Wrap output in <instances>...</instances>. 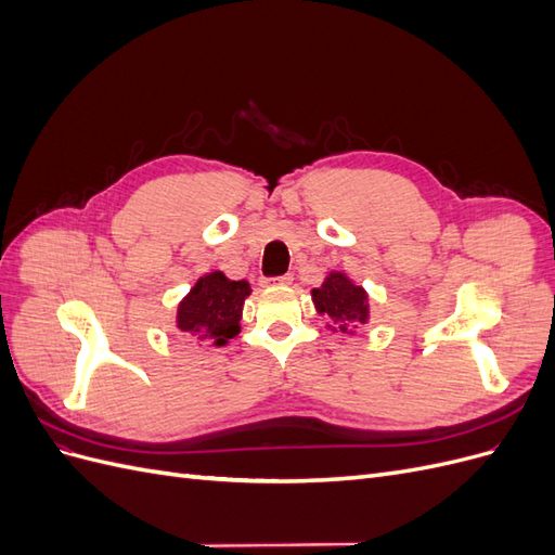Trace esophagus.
<instances>
[{
	"label": "esophagus",
	"mask_w": 555,
	"mask_h": 555,
	"mask_svg": "<svg viewBox=\"0 0 555 555\" xmlns=\"http://www.w3.org/2000/svg\"><path fill=\"white\" fill-rule=\"evenodd\" d=\"M266 282H271V284H282V287H287V284H292V282H294V275H292V273H284V275H280V278H271V280H266Z\"/></svg>",
	"instance_id": "34e87169"
}]
</instances>
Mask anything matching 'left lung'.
<instances>
[{
    "label": "left lung",
    "mask_w": 555,
    "mask_h": 555,
    "mask_svg": "<svg viewBox=\"0 0 555 555\" xmlns=\"http://www.w3.org/2000/svg\"><path fill=\"white\" fill-rule=\"evenodd\" d=\"M312 304L319 314L331 319V331L351 333V324H365L371 317L365 289L340 271L328 273L322 287L312 289Z\"/></svg>",
    "instance_id": "8db88e82"
}]
</instances>
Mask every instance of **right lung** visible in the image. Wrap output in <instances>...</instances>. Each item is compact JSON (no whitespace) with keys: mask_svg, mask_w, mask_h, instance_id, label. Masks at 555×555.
I'll return each instance as SVG.
<instances>
[{"mask_svg":"<svg viewBox=\"0 0 555 555\" xmlns=\"http://www.w3.org/2000/svg\"><path fill=\"white\" fill-rule=\"evenodd\" d=\"M249 292L247 280H229L222 271L198 278L180 300L176 326L196 343L222 347L241 333V314Z\"/></svg>","mask_w":555,"mask_h":555,"instance_id":"obj_1","label":"right lung"}]
</instances>
